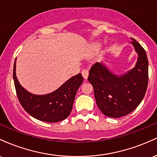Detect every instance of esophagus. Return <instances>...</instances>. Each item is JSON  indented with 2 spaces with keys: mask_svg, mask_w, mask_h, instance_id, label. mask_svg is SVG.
I'll list each match as a JSON object with an SVG mask.
<instances>
[{
  "mask_svg": "<svg viewBox=\"0 0 157 157\" xmlns=\"http://www.w3.org/2000/svg\"><path fill=\"white\" fill-rule=\"evenodd\" d=\"M82 77H83L84 79H87L88 77H89V70L88 69H84L82 70Z\"/></svg>",
  "mask_w": 157,
  "mask_h": 157,
  "instance_id": "34e87169",
  "label": "esophagus"
}]
</instances>
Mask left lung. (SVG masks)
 I'll list each match as a JSON object with an SVG mask.
<instances>
[{
	"instance_id": "obj_1",
	"label": "left lung",
	"mask_w": 157,
	"mask_h": 157,
	"mask_svg": "<svg viewBox=\"0 0 157 157\" xmlns=\"http://www.w3.org/2000/svg\"><path fill=\"white\" fill-rule=\"evenodd\" d=\"M138 59L135 67L121 76L113 75L100 63L93 65L88 80L93 86L97 105L105 116L119 118L140 105L148 82V61L145 49L131 38Z\"/></svg>"
}]
</instances>
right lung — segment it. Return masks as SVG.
I'll list each match as a JSON object with an SVG mask.
<instances>
[{"label": "right lung", "mask_w": 157, "mask_h": 157, "mask_svg": "<svg viewBox=\"0 0 157 157\" xmlns=\"http://www.w3.org/2000/svg\"><path fill=\"white\" fill-rule=\"evenodd\" d=\"M16 60L13 68V79L20 103L27 113L40 121L57 122L67 118L72 110L75 95L83 81L81 74L74 76L53 92L35 95L28 92L16 77Z\"/></svg>", "instance_id": "right-lung-1"}]
</instances>
